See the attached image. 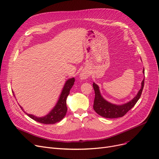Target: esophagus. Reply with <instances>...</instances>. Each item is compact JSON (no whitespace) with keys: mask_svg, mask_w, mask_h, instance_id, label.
I'll return each instance as SVG.
<instances>
[{"mask_svg":"<svg viewBox=\"0 0 159 159\" xmlns=\"http://www.w3.org/2000/svg\"><path fill=\"white\" fill-rule=\"evenodd\" d=\"M89 76V73L86 70H83L80 73L79 77L80 80H85L86 79H88V77Z\"/></svg>","mask_w":159,"mask_h":159,"instance_id":"1","label":"esophagus"}]
</instances>
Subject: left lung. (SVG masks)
Instances as JSON below:
<instances>
[{"mask_svg": "<svg viewBox=\"0 0 159 159\" xmlns=\"http://www.w3.org/2000/svg\"><path fill=\"white\" fill-rule=\"evenodd\" d=\"M144 73V68L143 70ZM144 86V79L142 82V86L137 95L132 100L122 105H116L107 102L101 95L99 88L96 83H93V88L95 92V99L93 102V108L96 112L105 118L115 119L124 116L128 111H130L140 98Z\"/></svg>", "mask_w": 159, "mask_h": 159, "instance_id": "8db88e82", "label": "left lung"}]
</instances>
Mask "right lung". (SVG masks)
I'll list each match as a JSON object with an SVG mask.
<instances>
[{
  "mask_svg": "<svg viewBox=\"0 0 159 159\" xmlns=\"http://www.w3.org/2000/svg\"><path fill=\"white\" fill-rule=\"evenodd\" d=\"M74 83H75L74 77L68 79L66 82V83H65L63 86V90L61 92L60 98H59L57 102L56 103L54 107L50 111V113H48V114H47L44 116L38 117L33 115L28 114L25 112L24 110H23V109L20 106H20L21 109L24 111V113L34 120L39 122L40 123H42V124H46V125L55 124V123L57 122L61 121L66 115L67 111V105H66L67 98L69 94L70 90L71 89V88L73 87ZM12 93L14 94V96H15L14 92H12Z\"/></svg>",
  "mask_w": 159,
  "mask_h": 159,
  "instance_id": "obj_1",
  "label": "right lung"
}]
</instances>
